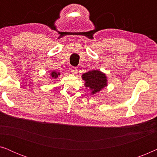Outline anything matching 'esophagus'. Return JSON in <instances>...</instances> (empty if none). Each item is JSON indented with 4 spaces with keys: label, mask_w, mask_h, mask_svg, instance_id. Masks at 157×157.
<instances>
[{
    "label": "esophagus",
    "mask_w": 157,
    "mask_h": 157,
    "mask_svg": "<svg viewBox=\"0 0 157 157\" xmlns=\"http://www.w3.org/2000/svg\"><path fill=\"white\" fill-rule=\"evenodd\" d=\"M71 71L72 74H76L78 73V68H76V67H71Z\"/></svg>",
    "instance_id": "obj_1"
}]
</instances>
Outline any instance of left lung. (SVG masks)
<instances>
[{
  "label": "left lung",
  "mask_w": 157,
  "mask_h": 157,
  "mask_svg": "<svg viewBox=\"0 0 157 157\" xmlns=\"http://www.w3.org/2000/svg\"><path fill=\"white\" fill-rule=\"evenodd\" d=\"M82 79L85 81V86L89 88L91 94L99 92L107 86L106 74L98 70L88 71L82 75Z\"/></svg>",
  "instance_id": "obj_1"
}]
</instances>
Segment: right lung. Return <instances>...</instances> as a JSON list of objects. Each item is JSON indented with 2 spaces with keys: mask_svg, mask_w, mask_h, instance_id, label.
<instances>
[{
  "mask_svg": "<svg viewBox=\"0 0 157 157\" xmlns=\"http://www.w3.org/2000/svg\"><path fill=\"white\" fill-rule=\"evenodd\" d=\"M59 76H60V73L55 71L51 73V76L53 78H57Z\"/></svg>",
  "mask_w": 157,
  "mask_h": 157,
  "instance_id": "obj_1",
  "label": "right lung"
}]
</instances>
